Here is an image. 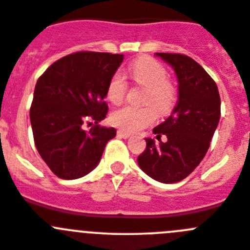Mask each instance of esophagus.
Segmentation results:
<instances>
[{
  "mask_svg": "<svg viewBox=\"0 0 250 250\" xmlns=\"http://www.w3.org/2000/svg\"><path fill=\"white\" fill-rule=\"evenodd\" d=\"M118 135H119V136H120V137H123V139H127V137L131 136V134H130V132L124 131V130H119Z\"/></svg>",
  "mask_w": 250,
  "mask_h": 250,
  "instance_id": "34e87169",
  "label": "esophagus"
}]
</instances>
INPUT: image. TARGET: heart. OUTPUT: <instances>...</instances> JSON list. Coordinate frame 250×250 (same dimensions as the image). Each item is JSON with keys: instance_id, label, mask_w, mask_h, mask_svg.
Returning a JSON list of instances; mask_svg holds the SVG:
<instances>
[{"instance_id": "obj_1", "label": "heart", "mask_w": 250, "mask_h": 250, "mask_svg": "<svg viewBox=\"0 0 250 250\" xmlns=\"http://www.w3.org/2000/svg\"><path fill=\"white\" fill-rule=\"evenodd\" d=\"M130 74L135 83L146 88L143 107L125 105L114 110L110 120L115 126L126 131H136L148 126L159 114L166 115L176 104L177 93L168 82L166 68L152 58H141L131 64ZM127 90L125 77L121 72H116L111 77L106 88V98L111 104H120Z\"/></svg>"}]
</instances>
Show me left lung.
<instances>
[{
  "label": "left lung",
  "instance_id": "obj_1",
  "mask_svg": "<svg viewBox=\"0 0 250 250\" xmlns=\"http://www.w3.org/2000/svg\"><path fill=\"white\" fill-rule=\"evenodd\" d=\"M170 64L178 80V102L162 124L153 129L156 143L145 139L137 157L141 170L162 183L186 178L202 161L221 118V98L214 80L200 64L183 54L156 53ZM162 134L166 142L161 141Z\"/></svg>",
  "mask_w": 250,
  "mask_h": 250
}]
</instances>
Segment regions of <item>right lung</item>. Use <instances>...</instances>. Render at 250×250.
<instances>
[{
    "label": "right lung",
    "mask_w": 250,
    "mask_h": 250,
    "mask_svg": "<svg viewBox=\"0 0 250 250\" xmlns=\"http://www.w3.org/2000/svg\"><path fill=\"white\" fill-rule=\"evenodd\" d=\"M123 59V54L77 52L54 62L37 80L29 110L34 144L59 178L88 175L115 137L114 127L83 126L106 116L107 84Z\"/></svg>",
    "instance_id": "add662e5"
}]
</instances>
